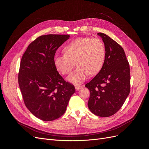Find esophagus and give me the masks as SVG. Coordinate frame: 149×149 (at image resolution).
<instances>
[{
	"label": "esophagus",
	"instance_id": "1",
	"mask_svg": "<svg viewBox=\"0 0 149 149\" xmlns=\"http://www.w3.org/2000/svg\"><path fill=\"white\" fill-rule=\"evenodd\" d=\"M82 88V86H80V85H75V89L76 91H78V90L81 89V88Z\"/></svg>",
	"mask_w": 149,
	"mask_h": 149
}]
</instances>
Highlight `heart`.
I'll list each match as a JSON object with an SVG mask.
<instances>
[{"label":"heart","instance_id":"heart-1","mask_svg":"<svg viewBox=\"0 0 149 149\" xmlns=\"http://www.w3.org/2000/svg\"><path fill=\"white\" fill-rule=\"evenodd\" d=\"M65 54L56 55L54 65L63 74H69L78 66L68 80L74 84L82 83L89 74L94 75L100 71L105 61L106 47L100 39L88 37L78 38L65 47Z\"/></svg>","mask_w":149,"mask_h":149}]
</instances>
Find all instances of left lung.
Masks as SVG:
<instances>
[{
    "instance_id": "8db88e82",
    "label": "left lung",
    "mask_w": 149,
    "mask_h": 149,
    "mask_svg": "<svg viewBox=\"0 0 149 149\" xmlns=\"http://www.w3.org/2000/svg\"><path fill=\"white\" fill-rule=\"evenodd\" d=\"M97 35L106 47L105 61L100 71L85 86L90 91L89 110L106 118L116 113L129 96L130 67L123 47L108 35Z\"/></svg>"
}]
</instances>
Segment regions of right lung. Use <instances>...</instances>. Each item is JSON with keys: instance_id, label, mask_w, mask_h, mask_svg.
<instances>
[{"instance_id": "right-lung-1", "label": "right lung", "mask_w": 149, "mask_h": 149, "mask_svg": "<svg viewBox=\"0 0 149 149\" xmlns=\"http://www.w3.org/2000/svg\"><path fill=\"white\" fill-rule=\"evenodd\" d=\"M69 35L40 36L31 42L20 61L19 84L26 107L37 118L55 120L63 115L73 85L66 82L54 65L56 51Z\"/></svg>"}]
</instances>
